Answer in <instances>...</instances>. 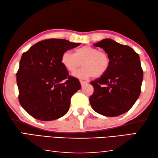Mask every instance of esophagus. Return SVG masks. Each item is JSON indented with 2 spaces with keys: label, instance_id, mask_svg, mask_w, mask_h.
I'll list each match as a JSON object with an SVG mask.
<instances>
[{
  "label": "esophagus",
  "instance_id": "34e87169",
  "mask_svg": "<svg viewBox=\"0 0 158 158\" xmlns=\"http://www.w3.org/2000/svg\"><path fill=\"white\" fill-rule=\"evenodd\" d=\"M80 83H81V85H82V87H83V86H84V85H87V84H88V82H87V81H83V80H80Z\"/></svg>",
  "mask_w": 158,
  "mask_h": 158
}]
</instances>
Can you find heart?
I'll use <instances>...</instances> for the list:
<instances>
[{"label": "heart", "mask_w": 158, "mask_h": 158, "mask_svg": "<svg viewBox=\"0 0 158 158\" xmlns=\"http://www.w3.org/2000/svg\"><path fill=\"white\" fill-rule=\"evenodd\" d=\"M61 62L65 69L72 73H75L82 65L84 68L75 74L76 77L81 79L102 77L107 73L110 65V57L106 52L88 45L77 48L74 54L64 52Z\"/></svg>", "instance_id": "obj_1"}]
</instances>
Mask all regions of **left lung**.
I'll list each match as a JSON object with an SVG mask.
<instances>
[{"label":"left lung","mask_w":158,"mask_h":158,"mask_svg":"<svg viewBox=\"0 0 158 158\" xmlns=\"http://www.w3.org/2000/svg\"><path fill=\"white\" fill-rule=\"evenodd\" d=\"M94 45L108 54L110 65L104 75L90 82L94 88L90 97L91 107L107 117L127 113L141 93L143 70L138 54L128 45L109 39Z\"/></svg>","instance_id":"1"}]
</instances>
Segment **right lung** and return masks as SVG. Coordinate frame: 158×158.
Segmentation results:
<instances>
[{
    "instance_id": "add662e5",
    "label": "right lung",
    "mask_w": 158,
    "mask_h": 158,
    "mask_svg": "<svg viewBox=\"0 0 158 158\" xmlns=\"http://www.w3.org/2000/svg\"><path fill=\"white\" fill-rule=\"evenodd\" d=\"M61 39L43 40L21 56L16 73L19 101L31 116L51 121L67 113L72 96L81 88L61 62L64 52L79 46Z\"/></svg>"
}]
</instances>
